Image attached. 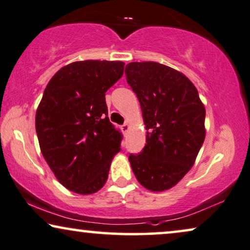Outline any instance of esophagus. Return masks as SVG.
Segmentation results:
<instances>
[{
    "instance_id": "esophagus-1",
    "label": "esophagus",
    "mask_w": 250,
    "mask_h": 250,
    "mask_svg": "<svg viewBox=\"0 0 250 250\" xmlns=\"http://www.w3.org/2000/svg\"><path fill=\"white\" fill-rule=\"evenodd\" d=\"M129 128H130V127H129L128 123H125V125H121V130H122L123 134H127L128 130H129Z\"/></svg>"
}]
</instances>
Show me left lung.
<instances>
[{"label":"left lung","instance_id":"left-lung-1","mask_svg":"<svg viewBox=\"0 0 250 250\" xmlns=\"http://www.w3.org/2000/svg\"><path fill=\"white\" fill-rule=\"evenodd\" d=\"M125 76L141 104L147 130L145 147L129 155V162L145 188L166 191L194 165L206 137L205 106L194 84L169 66L129 62Z\"/></svg>","mask_w":250,"mask_h":250}]
</instances>
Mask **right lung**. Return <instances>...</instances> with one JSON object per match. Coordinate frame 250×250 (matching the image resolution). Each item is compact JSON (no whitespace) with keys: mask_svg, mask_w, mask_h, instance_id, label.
<instances>
[{"mask_svg":"<svg viewBox=\"0 0 250 250\" xmlns=\"http://www.w3.org/2000/svg\"><path fill=\"white\" fill-rule=\"evenodd\" d=\"M125 62H74L52 76L36 109L40 148L69 191L92 194L107 181L122 135L109 122L105 92L123 75Z\"/></svg>","mask_w":250,"mask_h":250,"instance_id":"add662e5","label":"right lung"}]
</instances>
